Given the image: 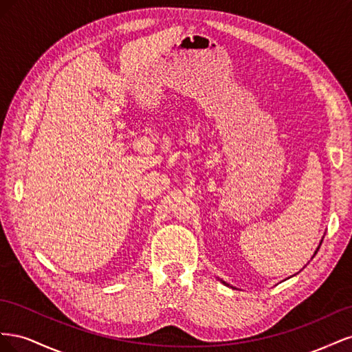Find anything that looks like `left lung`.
<instances>
[{"label": "left lung", "mask_w": 352, "mask_h": 352, "mask_svg": "<svg viewBox=\"0 0 352 352\" xmlns=\"http://www.w3.org/2000/svg\"><path fill=\"white\" fill-rule=\"evenodd\" d=\"M223 283H225V282H223ZM225 285H226V283H225ZM228 286H229V285H228Z\"/></svg>", "instance_id": "1"}]
</instances>
